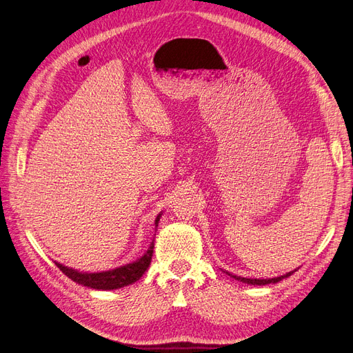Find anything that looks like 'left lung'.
Here are the masks:
<instances>
[{
    "label": "left lung",
    "instance_id": "8db88e82",
    "mask_svg": "<svg viewBox=\"0 0 353 353\" xmlns=\"http://www.w3.org/2000/svg\"><path fill=\"white\" fill-rule=\"evenodd\" d=\"M295 270H296V269H295ZM295 270H291V272H288V273H285V275H282V276L270 278V279H252V278H243V276L232 275V273H228V272H225V273H227L228 276L234 278L236 281H240V282H244V283H249V285H268V283H276V282H279V281H282V279H285V278L291 276Z\"/></svg>",
    "mask_w": 353,
    "mask_h": 353
}]
</instances>
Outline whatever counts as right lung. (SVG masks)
Listing matches in <instances>:
<instances>
[{
  "mask_svg": "<svg viewBox=\"0 0 353 353\" xmlns=\"http://www.w3.org/2000/svg\"><path fill=\"white\" fill-rule=\"evenodd\" d=\"M160 216H161V214H159L155 218V227H159ZM152 252H154V243H151L147 253L143 254L142 257H139L138 260H135V262L128 263V265L121 266V268L112 269V270H106V272L88 273V272H80V270H75L72 268L63 266L58 262H55V265L71 281L80 283V285H84V286H87V288L101 290V291H112V290L123 288V286L132 285L134 282H137L143 275V273H145V270L148 269V266L151 263Z\"/></svg>",
  "mask_w": 353,
  "mask_h": 353,
  "instance_id": "obj_1",
  "label": "right lung"
}]
</instances>
